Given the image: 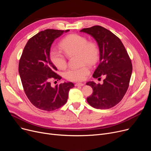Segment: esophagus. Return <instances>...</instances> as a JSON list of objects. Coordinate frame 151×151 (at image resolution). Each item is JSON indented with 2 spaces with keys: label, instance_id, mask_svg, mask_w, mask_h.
<instances>
[{
  "label": "esophagus",
  "instance_id": "1",
  "mask_svg": "<svg viewBox=\"0 0 151 151\" xmlns=\"http://www.w3.org/2000/svg\"><path fill=\"white\" fill-rule=\"evenodd\" d=\"M84 85V83H76L75 84V86H83Z\"/></svg>",
  "mask_w": 151,
  "mask_h": 151
}]
</instances>
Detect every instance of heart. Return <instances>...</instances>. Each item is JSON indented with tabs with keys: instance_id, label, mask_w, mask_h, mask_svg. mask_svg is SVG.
<instances>
[{
	"instance_id": "heart-1",
	"label": "heart",
	"mask_w": 151,
	"mask_h": 151,
	"mask_svg": "<svg viewBox=\"0 0 151 151\" xmlns=\"http://www.w3.org/2000/svg\"><path fill=\"white\" fill-rule=\"evenodd\" d=\"M60 46L67 56L78 54L81 63H86L93 66L96 64L100 59V52L98 45L93 42H88V38L83 35L70 34L62 39ZM50 57L53 64L58 69L63 70L67 67L65 55L58 50H52ZM89 73V68L84 65L80 67L67 70L63 75L68 81H81Z\"/></svg>"
}]
</instances>
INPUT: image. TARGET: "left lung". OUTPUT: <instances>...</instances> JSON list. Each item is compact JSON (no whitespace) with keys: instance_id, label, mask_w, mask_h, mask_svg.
I'll return each mask as SVG.
<instances>
[{"instance_id":"obj_1","label":"left lung","mask_w":151,"mask_h":151,"mask_svg":"<svg viewBox=\"0 0 151 151\" xmlns=\"http://www.w3.org/2000/svg\"><path fill=\"white\" fill-rule=\"evenodd\" d=\"M96 40L100 49V63L93 74L95 78L105 77L100 84L89 81L87 85L93 89L87 98L92 107L106 109L114 106L123 99L129 86L132 64L121 40L109 30L94 26L80 30Z\"/></svg>"}]
</instances>
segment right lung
<instances>
[{"label":"right lung","instance_id":"1","mask_svg":"<svg viewBox=\"0 0 151 151\" xmlns=\"http://www.w3.org/2000/svg\"><path fill=\"white\" fill-rule=\"evenodd\" d=\"M69 30L46 29L30 38L19 62V73L24 91L36 108L51 111L64 105L68 92L74 87L71 82L51 85V80L62 78L50 58V48L55 39Z\"/></svg>","mask_w":151,"mask_h":151}]
</instances>
